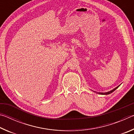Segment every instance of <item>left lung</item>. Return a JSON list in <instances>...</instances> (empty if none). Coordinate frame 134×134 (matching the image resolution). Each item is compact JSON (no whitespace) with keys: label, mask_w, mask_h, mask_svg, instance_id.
<instances>
[{"label":"left lung","mask_w":134,"mask_h":134,"mask_svg":"<svg viewBox=\"0 0 134 134\" xmlns=\"http://www.w3.org/2000/svg\"><path fill=\"white\" fill-rule=\"evenodd\" d=\"M119 86H117L116 87H115L114 89H113V90H110V91H109V92H105V93H100V92H96V93H99V94H110L111 93H112L113 92H114L115 90H116V89H118V88L119 87Z\"/></svg>","instance_id":"8db88e82"}]
</instances>
